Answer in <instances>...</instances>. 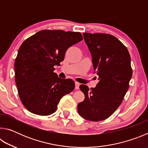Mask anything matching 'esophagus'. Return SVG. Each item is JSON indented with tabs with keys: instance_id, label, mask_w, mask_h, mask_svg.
Returning a JSON list of instances; mask_svg holds the SVG:
<instances>
[{
	"instance_id": "esophagus-1",
	"label": "esophagus",
	"mask_w": 148,
	"mask_h": 148,
	"mask_svg": "<svg viewBox=\"0 0 148 148\" xmlns=\"http://www.w3.org/2000/svg\"><path fill=\"white\" fill-rule=\"evenodd\" d=\"M80 86V84H79L78 82H75V88L76 89H78Z\"/></svg>"
}]
</instances>
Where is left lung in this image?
<instances>
[{"mask_svg": "<svg viewBox=\"0 0 148 148\" xmlns=\"http://www.w3.org/2000/svg\"><path fill=\"white\" fill-rule=\"evenodd\" d=\"M83 35L99 83L91 89L80 85L85 99L77 104V112L89 121H102L116 111L129 89L132 75L131 56L127 47L112 35L87 32Z\"/></svg>", "mask_w": 148, "mask_h": 148, "instance_id": "left-lung-1", "label": "left lung"}]
</instances>
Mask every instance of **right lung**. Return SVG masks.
I'll use <instances>...</instances> for the list:
<instances>
[{
    "label": "right lung",
    "mask_w": 148,
    "mask_h": 148,
    "mask_svg": "<svg viewBox=\"0 0 148 148\" xmlns=\"http://www.w3.org/2000/svg\"><path fill=\"white\" fill-rule=\"evenodd\" d=\"M83 39L79 32L43 30L21 45L15 61V79L24 106L32 113H54L60 100L73 91L71 79L54 73L55 66L64 60L67 49Z\"/></svg>",
    "instance_id": "right-lung-1"
}]
</instances>
